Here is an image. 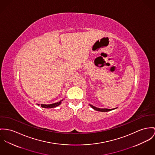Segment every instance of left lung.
<instances>
[{"instance_id":"8db88e82","label":"left lung","mask_w":155,"mask_h":155,"mask_svg":"<svg viewBox=\"0 0 155 155\" xmlns=\"http://www.w3.org/2000/svg\"><path fill=\"white\" fill-rule=\"evenodd\" d=\"M90 106L91 107H92L93 109H94L95 110L97 111H102V112H107V111H111V110H113L114 109H116V108H112V109H108V108H97V107H95L91 105V104H90Z\"/></svg>"}]
</instances>
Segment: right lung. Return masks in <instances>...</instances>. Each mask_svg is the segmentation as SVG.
Masks as SVG:
<instances>
[{
  "instance_id": "obj_1",
  "label": "right lung",
  "mask_w": 155,
  "mask_h": 155,
  "mask_svg": "<svg viewBox=\"0 0 155 155\" xmlns=\"http://www.w3.org/2000/svg\"><path fill=\"white\" fill-rule=\"evenodd\" d=\"M63 100H61L59 102H57V103H54V104H41V106L43 108H54V107H57L59 105H60L61 104V101H62ZM38 106H39V104H37Z\"/></svg>"
}]
</instances>
